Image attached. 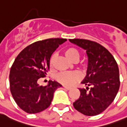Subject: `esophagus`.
I'll return each instance as SVG.
<instances>
[{
    "instance_id": "esophagus-1",
    "label": "esophagus",
    "mask_w": 127,
    "mask_h": 127,
    "mask_svg": "<svg viewBox=\"0 0 127 127\" xmlns=\"http://www.w3.org/2000/svg\"><path fill=\"white\" fill-rule=\"evenodd\" d=\"M64 88L65 89H66V90H71V87H68V86H64Z\"/></svg>"
}]
</instances>
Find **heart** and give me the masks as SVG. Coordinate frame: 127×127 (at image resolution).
Wrapping results in <instances>:
<instances>
[{"label": "heart", "instance_id": "1", "mask_svg": "<svg viewBox=\"0 0 127 127\" xmlns=\"http://www.w3.org/2000/svg\"><path fill=\"white\" fill-rule=\"evenodd\" d=\"M65 55L71 61H76L79 59V53L77 49L74 48H68L65 51ZM56 55L54 54L51 56L50 59V65L53 66V64L56 59ZM81 78V73L78 71L73 72H61L56 76V80L59 83L64 85H71L79 81Z\"/></svg>", "mask_w": 127, "mask_h": 127}]
</instances>
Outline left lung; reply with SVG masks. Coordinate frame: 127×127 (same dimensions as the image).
<instances>
[{
  "label": "left lung",
  "instance_id": "obj_1",
  "mask_svg": "<svg viewBox=\"0 0 127 127\" xmlns=\"http://www.w3.org/2000/svg\"><path fill=\"white\" fill-rule=\"evenodd\" d=\"M69 41L85 50L88 56L86 76L81 82L86 88H79L81 95L73 107L87 116L99 115L110 106L118 93V65L110 51L97 42L82 39Z\"/></svg>",
  "mask_w": 127,
  "mask_h": 127
}]
</instances>
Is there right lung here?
Listing matches in <instances>:
<instances>
[{"label": "right lung", "instance_id": "1", "mask_svg": "<svg viewBox=\"0 0 127 127\" xmlns=\"http://www.w3.org/2000/svg\"><path fill=\"white\" fill-rule=\"evenodd\" d=\"M66 40L51 38L34 42L15 59L10 71V89L17 105L27 113L35 114L48 108L55 90L62 86L52 81L42 86L37 81L46 76L52 54Z\"/></svg>", "mask_w": 127, "mask_h": 127}]
</instances>
